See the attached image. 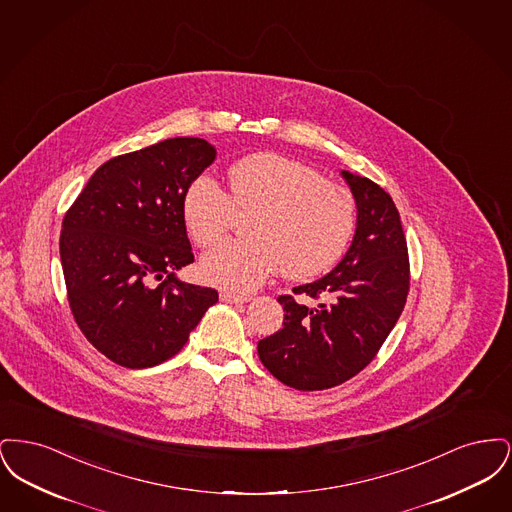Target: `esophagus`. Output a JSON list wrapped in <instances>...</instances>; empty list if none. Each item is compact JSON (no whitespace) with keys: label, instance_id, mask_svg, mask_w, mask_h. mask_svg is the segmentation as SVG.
Instances as JSON below:
<instances>
[{"label":"esophagus","instance_id":"1","mask_svg":"<svg viewBox=\"0 0 512 512\" xmlns=\"http://www.w3.org/2000/svg\"><path fill=\"white\" fill-rule=\"evenodd\" d=\"M249 299H251L249 295H242V293L220 292V301L222 303H236V305H240V303H247Z\"/></svg>","mask_w":512,"mask_h":512}]
</instances>
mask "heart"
Returning <instances> with one entry per match:
<instances>
[{
  "label": "heart",
  "mask_w": 512,
  "mask_h": 512,
  "mask_svg": "<svg viewBox=\"0 0 512 512\" xmlns=\"http://www.w3.org/2000/svg\"><path fill=\"white\" fill-rule=\"evenodd\" d=\"M230 195L209 174L182 197V217L195 244H217L238 211H255L244 240L217 245L201 259L207 282L249 292L282 267L293 280L338 263L355 230V199L341 184L276 153H253L230 167Z\"/></svg>",
  "instance_id": "heart-1"
}]
</instances>
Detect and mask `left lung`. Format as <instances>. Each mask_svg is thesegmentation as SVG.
Wrapping results in <instances>:
<instances>
[{
    "instance_id": "left-lung-1",
    "label": "left lung",
    "mask_w": 512,
    "mask_h": 512,
    "mask_svg": "<svg viewBox=\"0 0 512 512\" xmlns=\"http://www.w3.org/2000/svg\"><path fill=\"white\" fill-rule=\"evenodd\" d=\"M341 176L357 205L351 245L326 276L293 288L315 305L278 297L284 326L257 345L270 374L295 390H328L359 374L390 336L409 293L407 240L393 199L365 176Z\"/></svg>"
}]
</instances>
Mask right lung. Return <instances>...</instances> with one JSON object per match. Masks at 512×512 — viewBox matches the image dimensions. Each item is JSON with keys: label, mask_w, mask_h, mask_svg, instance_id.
<instances>
[{"label": "right lung", "mask_w": 512, "mask_h": 512, "mask_svg": "<svg viewBox=\"0 0 512 512\" xmlns=\"http://www.w3.org/2000/svg\"><path fill=\"white\" fill-rule=\"evenodd\" d=\"M215 159L217 149L201 138L113 157L63 219L59 251L74 320L117 365L165 363L219 301L217 290L176 276L194 263L182 197Z\"/></svg>", "instance_id": "right-lung-1"}]
</instances>
